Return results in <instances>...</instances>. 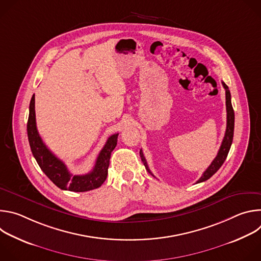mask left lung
<instances>
[{"instance_id": "obj_1", "label": "left lung", "mask_w": 261, "mask_h": 261, "mask_svg": "<svg viewBox=\"0 0 261 261\" xmlns=\"http://www.w3.org/2000/svg\"><path fill=\"white\" fill-rule=\"evenodd\" d=\"M223 87L225 89V95H226V111H227V124H226V131H225V135L224 138H223L222 144L220 146V150L216 156V158L213 160V162L211 163V165L207 167V169L202 173L201 177L197 180V182H201L204 181L206 179H208L212 175H214L219 168L222 166V164L224 163V161L226 160V157L228 155V152L230 150V146L232 143V139H233V130H234V111L232 108V104H231V96H230V92L228 87L225 85V83L222 82ZM140 154V158L141 161L143 162V165L145 166V169L150 172L152 175H154L150 168L147 166L146 160L143 156L142 151L140 150L139 152Z\"/></svg>"}]
</instances>
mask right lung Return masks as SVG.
I'll return each mask as SVG.
<instances>
[{
	"label": "right lung",
	"mask_w": 261,
	"mask_h": 261,
	"mask_svg": "<svg viewBox=\"0 0 261 261\" xmlns=\"http://www.w3.org/2000/svg\"><path fill=\"white\" fill-rule=\"evenodd\" d=\"M28 138L31 151L37 163L47 177L62 190L72 192H86L99 188L104 182L108 173L109 159L111 152L115 150L119 133L108 137L105 145L101 150L94 168L87 174L73 175L59 158H57L42 141L36 126L35 115V95L30 102L29 120L27 125Z\"/></svg>",
	"instance_id": "obj_1"
}]
</instances>
